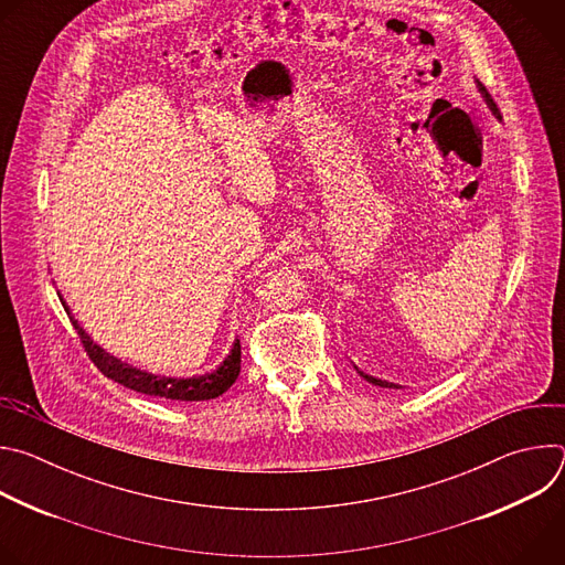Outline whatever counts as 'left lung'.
Segmentation results:
<instances>
[{"label": "left lung", "instance_id": "8db88e82", "mask_svg": "<svg viewBox=\"0 0 565 565\" xmlns=\"http://www.w3.org/2000/svg\"><path fill=\"white\" fill-rule=\"evenodd\" d=\"M478 85V92L482 94V98H486V103H488V107L492 109V114L501 120V111H499V107H497V103L492 100V96L488 94V89L482 87L480 83H476ZM353 369L360 373V377H364L369 384H373V386H382V388H399V384H393V382H386V380H380V377H373V375H369V373H364V371H360L355 364H353Z\"/></svg>", "mask_w": 565, "mask_h": 565}]
</instances>
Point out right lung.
Segmentation results:
<instances>
[{
  "mask_svg": "<svg viewBox=\"0 0 565 565\" xmlns=\"http://www.w3.org/2000/svg\"><path fill=\"white\" fill-rule=\"evenodd\" d=\"M62 306H64L66 315L71 317L79 340H83L87 355L100 369V373L107 375L109 380L136 391V393H145V395H151V397H166V399H181V402H199V399L218 397L238 377V371H241V344H238V340L232 342V349L225 355V360L214 371H210L205 375H192V377L156 375V373H147L142 369H136V366L118 360L116 355L107 353L100 344H96L89 338V333L83 327L77 324V319L71 315V308L66 306L64 299H62Z\"/></svg>",
  "mask_w": 565,
  "mask_h": 565,
  "instance_id": "right-lung-1",
  "label": "right lung"
}]
</instances>
